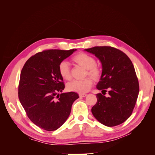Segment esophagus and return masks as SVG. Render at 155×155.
<instances>
[{"instance_id": "34e87169", "label": "esophagus", "mask_w": 155, "mask_h": 155, "mask_svg": "<svg viewBox=\"0 0 155 155\" xmlns=\"http://www.w3.org/2000/svg\"><path fill=\"white\" fill-rule=\"evenodd\" d=\"M79 97H85L87 96V94H79Z\"/></svg>"}]
</instances>
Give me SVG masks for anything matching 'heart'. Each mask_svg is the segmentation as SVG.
<instances>
[{
    "label": "heart",
    "instance_id": "1",
    "mask_svg": "<svg viewBox=\"0 0 155 155\" xmlns=\"http://www.w3.org/2000/svg\"><path fill=\"white\" fill-rule=\"evenodd\" d=\"M72 60L79 66L87 70L86 76H88L94 81H97L100 79L102 74L101 69L96 64V59L92 55L83 52H79L74 55ZM58 69L61 77L64 80L68 81L71 79V71L67 62H61L59 64ZM92 85V79L88 78L83 80H76L70 82L67 85V89L70 91L83 94L90 90Z\"/></svg>",
    "mask_w": 155,
    "mask_h": 155
}]
</instances>
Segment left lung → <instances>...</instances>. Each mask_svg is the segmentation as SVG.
<instances>
[{
  "label": "left lung",
  "instance_id": "8db88e82",
  "mask_svg": "<svg viewBox=\"0 0 155 155\" xmlns=\"http://www.w3.org/2000/svg\"><path fill=\"white\" fill-rule=\"evenodd\" d=\"M94 54L102 64V74L97 85L102 93L109 90V97L96 94L92 108L96 119L104 125L124 123L133 112L139 93V83L133 64L122 51L111 46H94L86 50Z\"/></svg>",
  "mask_w": 155,
  "mask_h": 155
}]
</instances>
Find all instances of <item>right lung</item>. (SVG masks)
I'll list each match as a JSON object with an SVG mask.
<instances>
[{"instance_id": "add662e5", "label": "right lung", "mask_w": 155, "mask_h": 155, "mask_svg": "<svg viewBox=\"0 0 155 155\" xmlns=\"http://www.w3.org/2000/svg\"><path fill=\"white\" fill-rule=\"evenodd\" d=\"M76 50L41 51L28 59L21 70L18 99L29 119L41 129L52 131L59 128L79 97L74 92L58 94L64 88L59 64Z\"/></svg>"}]
</instances>
